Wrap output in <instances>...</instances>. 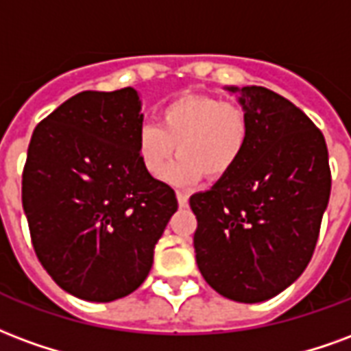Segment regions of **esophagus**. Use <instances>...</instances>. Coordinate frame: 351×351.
Listing matches in <instances>:
<instances>
[{"mask_svg":"<svg viewBox=\"0 0 351 351\" xmlns=\"http://www.w3.org/2000/svg\"><path fill=\"white\" fill-rule=\"evenodd\" d=\"M178 204L181 207H185L189 204V194L185 193H178Z\"/></svg>","mask_w":351,"mask_h":351,"instance_id":"34e87169","label":"esophagus"}]
</instances>
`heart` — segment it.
<instances>
[{
	"mask_svg": "<svg viewBox=\"0 0 351 351\" xmlns=\"http://www.w3.org/2000/svg\"><path fill=\"white\" fill-rule=\"evenodd\" d=\"M250 121L241 104L213 95H181L160 110L158 123L140 125L136 149L144 170L162 178L176 147L181 157L168 172L173 185H194L204 176L221 179L247 149Z\"/></svg>",
	"mask_w": 351,
	"mask_h": 351,
	"instance_id": "1",
	"label": "heart"
}]
</instances>
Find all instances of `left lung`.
Masks as SVG:
<instances>
[{
	"mask_svg": "<svg viewBox=\"0 0 351 351\" xmlns=\"http://www.w3.org/2000/svg\"><path fill=\"white\" fill-rule=\"evenodd\" d=\"M239 93L247 149L206 193L191 196L196 263L224 298L260 303L295 282L308 265L331 194L326 138L301 110L260 86Z\"/></svg>",
	"mask_w": 351,
	"mask_h": 351,
	"instance_id": "obj_1",
	"label": "left lung"
}]
</instances>
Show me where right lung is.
I'll return each mask as SVG.
<instances>
[{"instance_id": "1", "label": "right lung", "mask_w": 351, "mask_h": 351, "mask_svg": "<svg viewBox=\"0 0 351 351\" xmlns=\"http://www.w3.org/2000/svg\"><path fill=\"white\" fill-rule=\"evenodd\" d=\"M140 110L132 88L82 91L33 130L22 206L39 262L74 298L108 303L136 290L178 211L172 186L138 157Z\"/></svg>"}]
</instances>
